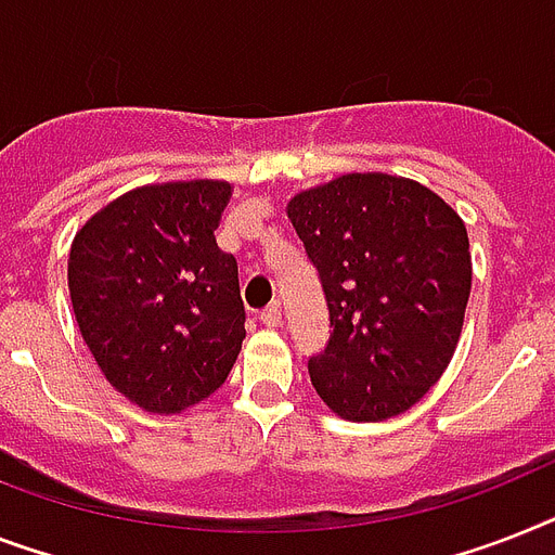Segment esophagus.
I'll return each mask as SVG.
<instances>
[{"mask_svg": "<svg viewBox=\"0 0 555 555\" xmlns=\"http://www.w3.org/2000/svg\"><path fill=\"white\" fill-rule=\"evenodd\" d=\"M259 322H262L264 327H279V324H282V305L273 301L270 308H264L262 313H259Z\"/></svg>", "mask_w": 555, "mask_h": 555, "instance_id": "obj_1", "label": "esophagus"}]
</instances>
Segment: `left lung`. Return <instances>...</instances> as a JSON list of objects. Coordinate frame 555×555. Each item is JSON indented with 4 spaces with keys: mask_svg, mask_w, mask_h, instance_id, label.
<instances>
[{
    "mask_svg": "<svg viewBox=\"0 0 555 555\" xmlns=\"http://www.w3.org/2000/svg\"><path fill=\"white\" fill-rule=\"evenodd\" d=\"M331 310V341L308 362L322 402L385 422L439 382L470 296L467 228L430 188L348 173L287 205Z\"/></svg>",
    "mask_w": 555,
    "mask_h": 555,
    "instance_id": "8db88e82",
    "label": "left lung"
}]
</instances>
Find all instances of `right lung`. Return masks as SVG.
<instances>
[{"label":"right lung","instance_id":"add662e5","mask_svg":"<svg viewBox=\"0 0 555 555\" xmlns=\"http://www.w3.org/2000/svg\"><path fill=\"white\" fill-rule=\"evenodd\" d=\"M231 184H145L76 233L67 287L105 379L147 413L219 390L245 339L238 268L216 245Z\"/></svg>","mask_w":555,"mask_h":555}]
</instances>
